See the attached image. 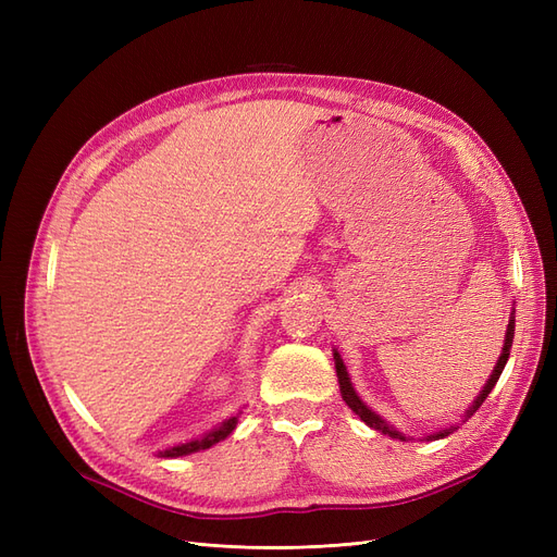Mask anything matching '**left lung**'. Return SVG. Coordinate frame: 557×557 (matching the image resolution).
Wrapping results in <instances>:
<instances>
[{"instance_id":"obj_1","label":"left lung","mask_w":557,"mask_h":557,"mask_svg":"<svg viewBox=\"0 0 557 557\" xmlns=\"http://www.w3.org/2000/svg\"><path fill=\"white\" fill-rule=\"evenodd\" d=\"M516 311H511V318H509V325H507V336H504V348H502V356H499V360H497V364H495V369H493V374H491V379H487V383L483 385V391H481V395L474 399V404H471V407L467 409V413H465V420L467 418H471L474 416L476 411H479V407L481 404L485 401V397L491 395V391L495 387V383L499 381V376H502V369H504V364H507V360H509V356H511V344H513V330H516V315H513ZM334 367H336V379H339V391H342V397H344V401L348 404L350 407V411L356 413V416H360V420H364V423L369 425V428H374V430H379V432H383V434H387V436H393V440H401V442H409L407 436H404L401 432H397L395 428H391L385 423V420L379 416V413H374L372 409L367 407V404L358 397V393H356V387H352V383H350V379H348V372H346V364H344V360H342V356L339 352L334 350ZM453 430H458L455 425H450L448 430H440V432H434V434H430V436H425L428 442H432V440H444V436H448Z\"/></svg>"}]
</instances>
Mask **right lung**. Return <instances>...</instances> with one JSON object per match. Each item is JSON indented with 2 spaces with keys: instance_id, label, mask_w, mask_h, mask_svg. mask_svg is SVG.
<instances>
[{
  "instance_id": "right-lung-1",
  "label": "right lung",
  "mask_w": 557,
  "mask_h": 557,
  "mask_svg": "<svg viewBox=\"0 0 557 557\" xmlns=\"http://www.w3.org/2000/svg\"><path fill=\"white\" fill-rule=\"evenodd\" d=\"M237 423H239V413L227 418L223 425H218L215 430H211L209 434L201 436V440H193V442H188V444H178V446L160 450V458H181V455H190V453H197V450H207V448L215 446L218 442H223L225 436H230L232 430L237 428Z\"/></svg>"
}]
</instances>
